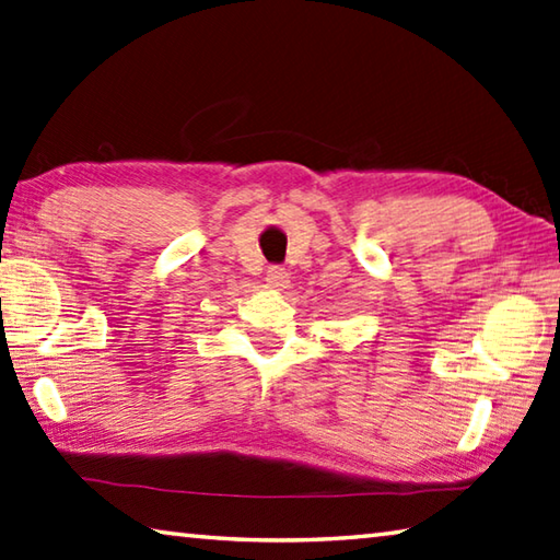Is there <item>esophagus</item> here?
I'll list each match as a JSON object with an SVG mask.
<instances>
[{
	"label": "esophagus",
	"instance_id": "esophagus-1",
	"mask_svg": "<svg viewBox=\"0 0 560 560\" xmlns=\"http://www.w3.org/2000/svg\"><path fill=\"white\" fill-rule=\"evenodd\" d=\"M266 282L270 284V288H276V290L290 288V272L284 270L282 266H270V268H268V278H266Z\"/></svg>",
	"mask_w": 560,
	"mask_h": 560
}]
</instances>
